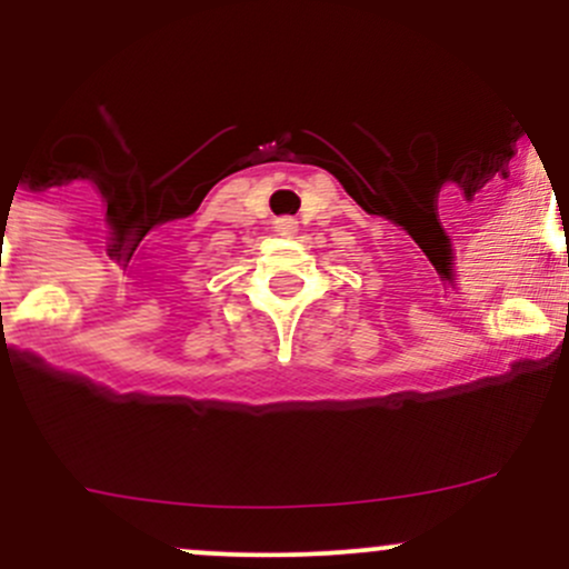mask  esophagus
Returning <instances> with one entry per match:
<instances>
[{
	"mask_svg": "<svg viewBox=\"0 0 569 569\" xmlns=\"http://www.w3.org/2000/svg\"><path fill=\"white\" fill-rule=\"evenodd\" d=\"M274 233H278V237L291 239L297 233V220H291V217H280V220H274Z\"/></svg>",
	"mask_w": 569,
	"mask_h": 569,
	"instance_id": "1",
	"label": "esophagus"
}]
</instances>
